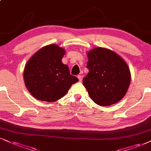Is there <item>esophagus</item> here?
<instances>
[{"instance_id":"1","label":"esophagus","mask_w":151,"mask_h":151,"mask_svg":"<svg viewBox=\"0 0 151 151\" xmlns=\"http://www.w3.org/2000/svg\"><path fill=\"white\" fill-rule=\"evenodd\" d=\"M78 79H79V81L80 82H82V81H83V76H81V75H79V76H78Z\"/></svg>"}]
</instances>
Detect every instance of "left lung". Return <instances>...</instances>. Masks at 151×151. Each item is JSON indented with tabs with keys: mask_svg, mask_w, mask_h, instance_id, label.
I'll return each instance as SVG.
<instances>
[{
	"mask_svg": "<svg viewBox=\"0 0 151 151\" xmlns=\"http://www.w3.org/2000/svg\"><path fill=\"white\" fill-rule=\"evenodd\" d=\"M87 55L89 73L83 83L90 97L101 106L118 103L126 94L131 81L127 63L107 48L95 47Z\"/></svg>",
	"mask_w": 151,
	"mask_h": 151,
	"instance_id": "1",
	"label": "left lung"
}]
</instances>
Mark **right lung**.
Returning <instances> with one entry per match:
<instances>
[{
	"label": "right lung",
	"instance_id": "obj_1",
	"mask_svg": "<svg viewBox=\"0 0 151 151\" xmlns=\"http://www.w3.org/2000/svg\"><path fill=\"white\" fill-rule=\"evenodd\" d=\"M64 48L51 44L40 48L29 59L24 70V81L33 97L54 102L62 98L71 85L78 81L62 63Z\"/></svg>",
	"mask_w": 151,
	"mask_h": 151
}]
</instances>
